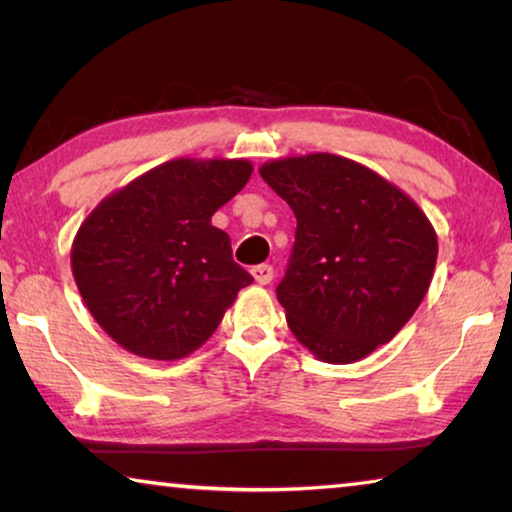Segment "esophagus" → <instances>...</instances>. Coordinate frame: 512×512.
Segmentation results:
<instances>
[{"label":"esophagus","mask_w":512,"mask_h":512,"mask_svg":"<svg viewBox=\"0 0 512 512\" xmlns=\"http://www.w3.org/2000/svg\"><path fill=\"white\" fill-rule=\"evenodd\" d=\"M251 277H254V279H256V284H261V286L270 284L272 277H274L272 265H265V263H261V265H254V268H251Z\"/></svg>","instance_id":"esophagus-1"}]
</instances>
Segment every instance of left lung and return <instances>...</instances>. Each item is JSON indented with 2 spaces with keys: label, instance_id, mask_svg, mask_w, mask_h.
Masks as SVG:
<instances>
[{
  "label": "left lung",
  "instance_id": "1",
  "mask_svg": "<svg viewBox=\"0 0 512 512\" xmlns=\"http://www.w3.org/2000/svg\"><path fill=\"white\" fill-rule=\"evenodd\" d=\"M258 173L298 219L277 300L318 360L348 365L388 344L416 314L439 240L409 194L328 152L272 159Z\"/></svg>",
  "mask_w": 512,
  "mask_h": 512
}]
</instances>
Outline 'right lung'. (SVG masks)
<instances>
[{"instance_id": "obj_1", "label": "right lung", "mask_w": 512, "mask_h": 512, "mask_svg": "<svg viewBox=\"0 0 512 512\" xmlns=\"http://www.w3.org/2000/svg\"><path fill=\"white\" fill-rule=\"evenodd\" d=\"M247 159H173L108 194L71 244L80 298L103 332L138 358L201 348L251 274L212 214L249 182Z\"/></svg>"}]
</instances>
